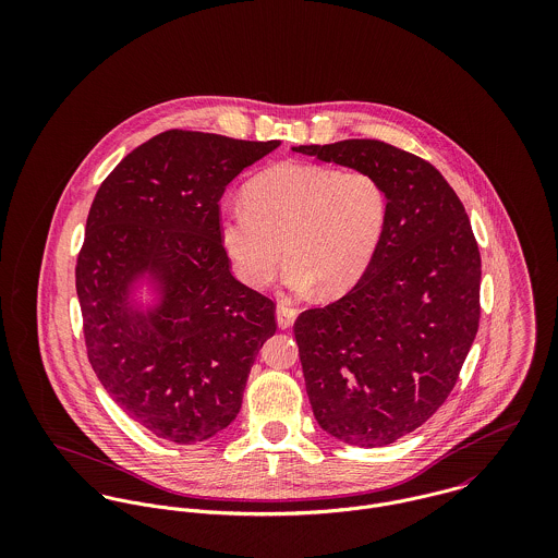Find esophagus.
<instances>
[{
    "label": "esophagus",
    "instance_id": "1",
    "mask_svg": "<svg viewBox=\"0 0 558 558\" xmlns=\"http://www.w3.org/2000/svg\"><path fill=\"white\" fill-rule=\"evenodd\" d=\"M296 316H299V310H294L288 301H279V305H277V324L281 328H290L294 324Z\"/></svg>",
    "mask_w": 558,
    "mask_h": 558
}]
</instances>
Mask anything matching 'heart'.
<instances>
[{
    "instance_id": "b5f03b06",
    "label": "heart",
    "mask_w": 558,
    "mask_h": 558,
    "mask_svg": "<svg viewBox=\"0 0 558 558\" xmlns=\"http://www.w3.org/2000/svg\"><path fill=\"white\" fill-rule=\"evenodd\" d=\"M389 219L385 184L365 169L275 165L221 213V246L248 288H266L283 264L294 292H348L372 266Z\"/></svg>"
}]
</instances>
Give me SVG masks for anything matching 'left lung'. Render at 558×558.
I'll return each instance as SVG.
<instances>
[{"label": "left lung", "mask_w": 558, "mask_h": 558, "mask_svg": "<svg viewBox=\"0 0 558 558\" xmlns=\"http://www.w3.org/2000/svg\"><path fill=\"white\" fill-rule=\"evenodd\" d=\"M292 150L372 171L389 195L367 272L294 322L319 427L348 445L385 447L423 425L458 383L481 314L477 240L460 197L427 160L378 140Z\"/></svg>", "instance_id": "obj_1"}]
</instances>
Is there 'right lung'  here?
Segmentation results:
<instances>
[{
    "label": "right lung",
    "instance_id": "right-lung-1",
    "mask_svg": "<svg viewBox=\"0 0 558 558\" xmlns=\"http://www.w3.org/2000/svg\"><path fill=\"white\" fill-rule=\"evenodd\" d=\"M279 144L165 131L120 160L92 202L75 268L87 359L111 399L165 440L226 429L277 330L275 303L230 270L219 202ZM142 274L160 286L148 313L128 301Z\"/></svg>",
    "mask_w": 558,
    "mask_h": 558
}]
</instances>
